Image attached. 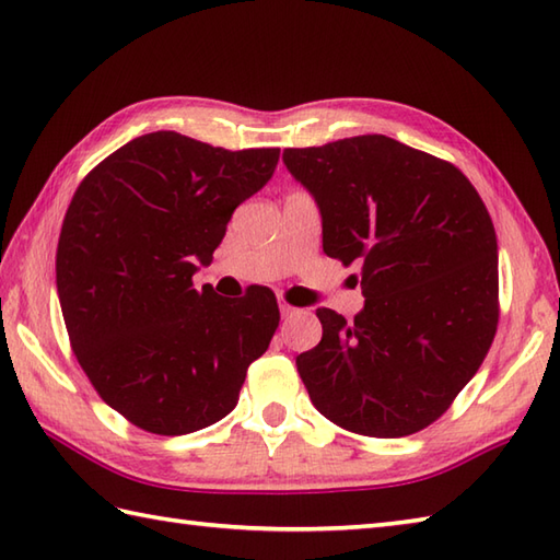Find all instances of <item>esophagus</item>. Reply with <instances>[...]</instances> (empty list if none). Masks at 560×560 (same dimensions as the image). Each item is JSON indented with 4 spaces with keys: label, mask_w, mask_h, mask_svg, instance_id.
Segmentation results:
<instances>
[{
    "label": "esophagus",
    "mask_w": 560,
    "mask_h": 560,
    "mask_svg": "<svg viewBox=\"0 0 560 560\" xmlns=\"http://www.w3.org/2000/svg\"><path fill=\"white\" fill-rule=\"evenodd\" d=\"M279 311H281V317H291V315H295V313H299V307H293V305H289L287 301H279Z\"/></svg>",
    "instance_id": "esophagus-1"
}]
</instances>
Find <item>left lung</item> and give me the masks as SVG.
I'll return each instance as SVG.
<instances>
[{
    "instance_id": "obj_1",
    "label": "left lung",
    "mask_w": 560,
    "mask_h": 560,
    "mask_svg": "<svg viewBox=\"0 0 560 560\" xmlns=\"http://www.w3.org/2000/svg\"><path fill=\"white\" fill-rule=\"evenodd\" d=\"M323 217V249L359 261L365 307H317L323 339L295 359L315 409L351 433L401 438L440 419L498 327L489 209L455 165L385 135L287 149Z\"/></svg>"
}]
</instances>
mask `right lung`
I'll return each instance as SVG.
<instances>
[{
  "label": "right lung",
  "instance_id": "obj_1",
  "mask_svg": "<svg viewBox=\"0 0 560 560\" xmlns=\"http://www.w3.org/2000/svg\"><path fill=\"white\" fill-rule=\"evenodd\" d=\"M279 149L229 151L177 132L137 137L77 187L57 243V295L77 361L129 423L185 435L237 404L279 327L277 295L195 289L233 211Z\"/></svg>",
  "mask_w": 560,
  "mask_h": 560
}]
</instances>
